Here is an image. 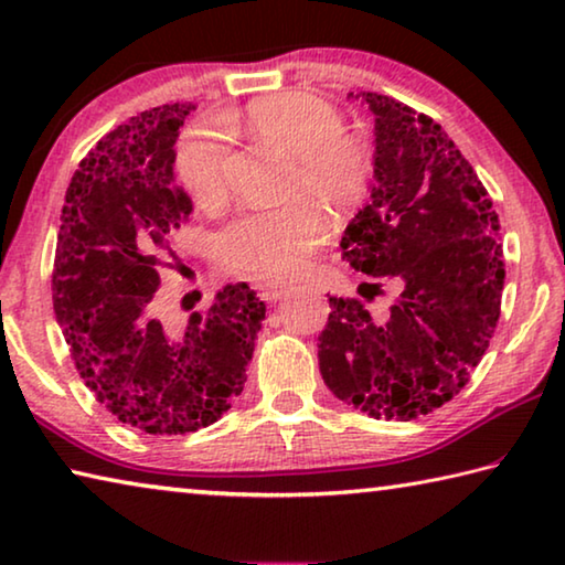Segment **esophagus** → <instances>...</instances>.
<instances>
[{
  "mask_svg": "<svg viewBox=\"0 0 565 565\" xmlns=\"http://www.w3.org/2000/svg\"><path fill=\"white\" fill-rule=\"evenodd\" d=\"M259 294H262L264 301L276 303L279 299H284L286 294H289V289H286V286H279V284H264V286H259Z\"/></svg>",
  "mask_w": 565,
  "mask_h": 565,
  "instance_id": "obj_1",
  "label": "esophagus"
}]
</instances>
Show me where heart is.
Wrapping results in <instances>:
<instances>
[{
    "label": "heart",
    "instance_id": "heart-1",
    "mask_svg": "<svg viewBox=\"0 0 565 565\" xmlns=\"http://www.w3.org/2000/svg\"><path fill=\"white\" fill-rule=\"evenodd\" d=\"M248 127L264 141L294 157L291 191L303 189L333 212H351L369 194L374 157L361 139L349 137L341 111L313 94L286 92L256 99ZM232 129L222 117H206L184 129L174 151L181 186L196 204L216 206L226 196V157ZM327 238V218L306 199L271 212L238 216L218 238V252L236 271L266 281L299 274Z\"/></svg>",
    "mask_w": 565,
    "mask_h": 565
}]
</instances>
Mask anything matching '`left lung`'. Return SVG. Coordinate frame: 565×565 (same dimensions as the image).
<instances>
[{"instance_id":"obj_1","label":"left lung","mask_w":565,"mask_h":565,"mask_svg":"<svg viewBox=\"0 0 565 565\" xmlns=\"http://www.w3.org/2000/svg\"><path fill=\"white\" fill-rule=\"evenodd\" d=\"M356 99L376 117L374 184L341 236L343 259L376 279L359 286L363 299L384 281L401 294L374 317L331 296L319 369L349 406L411 420L451 401L489 349L505 279L501 224L441 124L384 94Z\"/></svg>"}]
</instances>
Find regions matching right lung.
<instances>
[{
	"instance_id": "obj_1",
	"label": "right lung",
	"mask_w": 565,
	"mask_h": 565,
	"mask_svg": "<svg viewBox=\"0 0 565 565\" xmlns=\"http://www.w3.org/2000/svg\"><path fill=\"white\" fill-rule=\"evenodd\" d=\"M194 109L164 104L109 131L74 171L56 236L52 301L74 366L111 416L151 436L232 408L266 313L254 289L226 284L184 327L154 317L157 266L191 214L174 145Z\"/></svg>"
}]
</instances>
